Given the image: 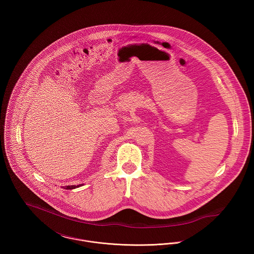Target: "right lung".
<instances>
[{"instance_id":"obj_1","label":"right lung","mask_w":254,"mask_h":254,"mask_svg":"<svg viewBox=\"0 0 254 254\" xmlns=\"http://www.w3.org/2000/svg\"><path fill=\"white\" fill-rule=\"evenodd\" d=\"M82 185H78V186H66V187H64V189L65 190H73V189H76V188H79L81 187Z\"/></svg>"}]
</instances>
